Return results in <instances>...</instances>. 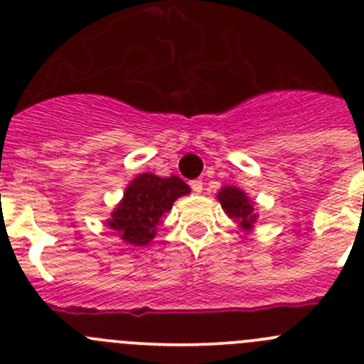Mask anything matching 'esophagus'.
<instances>
[{"label": "esophagus", "mask_w": 364, "mask_h": 364, "mask_svg": "<svg viewBox=\"0 0 364 364\" xmlns=\"http://www.w3.org/2000/svg\"><path fill=\"white\" fill-rule=\"evenodd\" d=\"M189 186H191V189L195 193H202V189H203L202 180H191V182H189Z\"/></svg>", "instance_id": "obj_1"}]
</instances>
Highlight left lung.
I'll use <instances>...</instances> for the list:
<instances>
[{"label": "left lung", "instance_id": "1", "mask_svg": "<svg viewBox=\"0 0 364 364\" xmlns=\"http://www.w3.org/2000/svg\"><path fill=\"white\" fill-rule=\"evenodd\" d=\"M218 200L221 202V207H223L228 216L240 221L243 228H252V223L255 221L254 207H252V202L241 189L223 188L218 195Z\"/></svg>", "mask_w": 364, "mask_h": 364}]
</instances>
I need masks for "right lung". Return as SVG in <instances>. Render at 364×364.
<instances>
[{
  "label": "right lung",
  "instance_id": "add662e5",
  "mask_svg": "<svg viewBox=\"0 0 364 364\" xmlns=\"http://www.w3.org/2000/svg\"><path fill=\"white\" fill-rule=\"evenodd\" d=\"M189 186L178 176L161 178L143 173L130 182L123 202L112 213L109 227L121 234V240L130 245L150 243L155 237L162 214L171 209L178 196L188 195Z\"/></svg>",
  "mask_w": 364,
  "mask_h": 364
}]
</instances>
